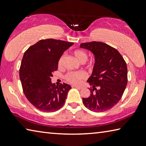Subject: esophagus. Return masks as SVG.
Here are the masks:
<instances>
[{"mask_svg":"<svg viewBox=\"0 0 146 146\" xmlns=\"http://www.w3.org/2000/svg\"><path fill=\"white\" fill-rule=\"evenodd\" d=\"M72 88H78V89H81L82 87L80 86H76V85H72Z\"/></svg>","mask_w":146,"mask_h":146,"instance_id":"obj_1","label":"esophagus"}]
</instances>
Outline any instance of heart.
Returning <instances> with one entry per match:
<instances>
[{
	"instance_id": "obj_1",
	"label": "heart",
	"mask_w": 146,
	"mask_h": 146,
	"mask_svg": "<svg viewBox=\"0 0 146 146\" xmlns=\"http://www.w3.org/2000/svg\"><path fill=\"white\" fill-rule=\"evenodd\" d=\"M72 54L74 57L79 62L84 63L87 59V53L84 50L80 49H77L72 51ZM64 59V56L62 55L60 57L58 61V66L61 67L63 64V61ZM86 78V74L82 71H76V72H69L66 74L65 76V80L70 84H78L81 82V80Z\"/></svg>"
}]
</instances>
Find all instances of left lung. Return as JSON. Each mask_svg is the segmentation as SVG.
Returning a JSON list of instances; mask_svg holds the SVG:
<instances>
[{"mask_svg": "<svg viewBox=\"0 0 146 146\" xmlns=\"http://www.w3.org/2000/svg\"><path fill=\"white\" fill-rule=\"evenodd\" d=\"M80 47L95 55V65L88 80L89 97L82 98L84 106L93 112H104L112 108L121 98L128 82L126 62L117 49L97 41L81 44Z\"/></svg>", "mask_w": 146, "mask_h": 146, "instance_id": "obj_1", "label": "left lung"}]
</instances>
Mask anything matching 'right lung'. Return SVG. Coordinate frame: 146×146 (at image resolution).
I'll use <instances>...</instances> for the list:
<instances>
[{"instance_id": "add662e5", "label": "right lung", "mask_w": 146, "mask_h": 146, "mask_svg": "<svg viewBox=\"0 0 146 146\" xmlns=\"http://www.w3.org/2000/svg\"><path fill=\"white\" fill-rule=\"evenodd\" d=\"M73 42L53 39H42L25 52L20 68V78L25 95L35 108L43 112H54L63 107L69 84L59 86L51 82L58 61Z\"/></svg>"}]
</instances>
